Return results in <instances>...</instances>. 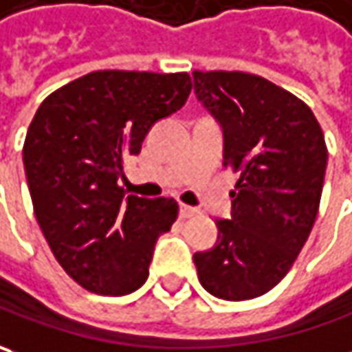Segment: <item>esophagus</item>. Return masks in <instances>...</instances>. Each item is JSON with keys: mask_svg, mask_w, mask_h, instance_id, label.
<instances>
[{"mask_svg": "<svg viewBox=\"0 0 352 352\" xmlns=\"http://www.w3.org/2000/svg\"><path fill=\"white\" fill-rule=\"evenodd\" d=\"M195 214H197V208H192L189 205H181V208H179V217L181 219H191Z\"/></svg>", "mask_w": 352, "mask_h": 352, "instance_id": "1", "label": "esophagus"}]
</instances>
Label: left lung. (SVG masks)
I'll return each instance as SVG.
<instances>
[{
    "mask_svg": "<svg viewBox=\"0 0 352 352\" xmlns=\"http://www.w3.org/2000/svg\"><path fill=\"white\" fill-rule=\"evenodd\" d=\"M195 94L224 131V165L238 181L232 219L192 256L199 282L226 301L264 296L294 266L314 228L327 146L311 108L266 78L195 70Z\"/></svg>",
    "mask_w": 352,
    "mask_h": 352,
    "instance_id": "left-lung-1",
    "label": "left lung"
}]
</instances>
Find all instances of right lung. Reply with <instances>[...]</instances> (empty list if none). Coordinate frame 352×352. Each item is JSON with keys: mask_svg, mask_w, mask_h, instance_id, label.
Listing matches in <instances>:
<instances>
[{"mask_svg": "<svg viewBox=\"0 0 352 352\" xmlns=\"http://www.w3.org/2000/svg\"><path fill=\"white\" fill-rule=\"evenodd\" d=\"M187 72L94 70L43 100L23 146L33 210L56 262L78 285L126 296L146 283L175 199L126 197L124 160L191 94Z\"/></svg>", "mask_w": 352, "mask_h": 352, "instance_id": "right-lung-1", "label": "right lung"}]
</instances>
